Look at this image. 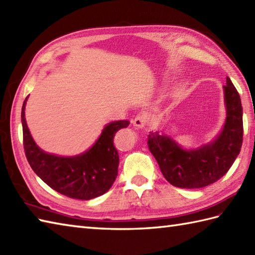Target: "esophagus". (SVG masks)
I'll list each match as a JSON object with an SVG mask.
<instances>
[{
	"label": "esophagus",
	"instance_id": "34e87169",
	"mask_svg": "<svg viewBox=\"0 0 255 255\" xmlns=\"http://www.w3.org/2000/svg\"><path fill=\"white\" fill-rule=\"evenodd\" d=\"M147 122H148L147 116H145L144 114L140 113L132 119V125L137 128H143L145 126V124H147Z\"/></svg>",
	"mask_w": 255,
	"mask_h": 255
}]
</instances>
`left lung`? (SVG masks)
<instances>
[{
	"label": "left lung",
	"instance_id": "8db88e82",
	"mask_svg": "<svg viewBox=\"0 0 255 255\" xmlns=\"http://www.w3.org/2000/svg\"><path fill=\"white\" fill-rule=\"evenodd\" d=\"M227 117L223 130L214 141L198 149L185 150L171 137L151 131L148 147L162 174L173 186L200 188L217 182L234 164L243 140L240 95L227 77L224 85Z\"/></svg>",
	"mask_w": 255,
	"mask_h": 255
}]
</instances>
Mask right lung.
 <instances>
[{
    "instance_id": "right-lung-1",
    "label": "right lung",
    "mask_w": 255,
    "mask_h": 255,
    "mask_svg": "<svg viewBox=\"0 0 255 255\" xmlns=\"http://www.w3.org/2000/svg\"><path fill=\"white\" fill-rule=\"evenodd\" d=\"M21 107L23 140L27 161L36 174L58 193L74 199L89 200L105 194L115 182L119 156L114 145L115 133L128 127V121L106 125L93 147L75 156H59L41 150L32 139Z\"/></svg>"
}]
</instances>
